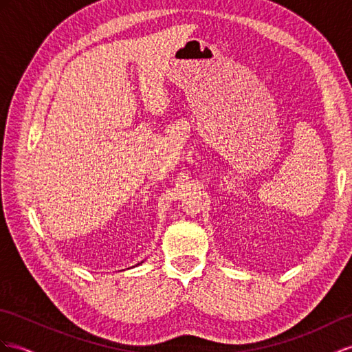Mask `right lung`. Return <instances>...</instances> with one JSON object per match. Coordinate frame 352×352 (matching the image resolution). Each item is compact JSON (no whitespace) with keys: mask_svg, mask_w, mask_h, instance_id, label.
Masks as SVG:
<instances>
[{"mask_svg":"<svg viewBox=\"0 0 352 352\" xmlns=\"http://www.w3.org/2000/svg\"><path fill=\"white\" fill-rule=\"evenodd\" d=\"M141 263H142V262H141ZM141 263H138V265H141ZM132 267H133V266H132Z\"/></svg>","mask_w":352,"mask_h":352,"instance_id":"right-lung-1","label":"right lung"}]
</instances>
